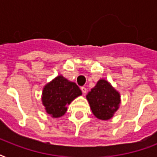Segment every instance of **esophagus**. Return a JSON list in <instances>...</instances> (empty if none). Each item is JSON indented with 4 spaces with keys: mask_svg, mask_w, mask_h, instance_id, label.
Wrapping results in <instances>:
<instances>
[{
    "mask_svg": "<svg viewBox=\"0 0 157 157\" xmlns=\"http://www.w3.org/2000/svg\"><path fill=\"white\" fill-rule=\"evenodd\" d=\"M81 91H82V93L86 94V87H84V86H83V87H81Z\"/></svg>",
    "mask_w": 157,
    "mask_h": 157,
    "instance_id": "1",
    "label": "esophagus"
}]
</instances>
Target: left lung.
Returning <instances> with one entry per match:
<instances>
[{
    "mask_svg": "<svg viewBox=\"0 0 157 157\" xmlns=\"http://www.w3.org/2000/svg\"><path fill=\"white\" fill-rule=\"evenodd\" d=\"M93 114L100 120L112 118L120 104V94L107 81L100 80L86 95Z\"/></svg>",
    "mask_w": 157,
    "mask_h": 157,
    "instance_id": "1",
    "label": "left lung"
}]
</instances>
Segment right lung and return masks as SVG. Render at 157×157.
<instances>
[{
	"label": "right lung",
	"instance_id": "right-lung-1",
	"mask_svg": "<svg viewBox=\"0 0 157 157\" xmlns=\"http://www.w3.org/2000/svg\"><path fill=\"white\" fill-rule=\"evenodd\" d=\"M81 94V90L76 83L59 76L45 86L42 93V103L48 114L57 118L63 116L67 106Z\"/></svg>",
	"mask_w": 157,
	"mask_h": 157
}]
</instances>
